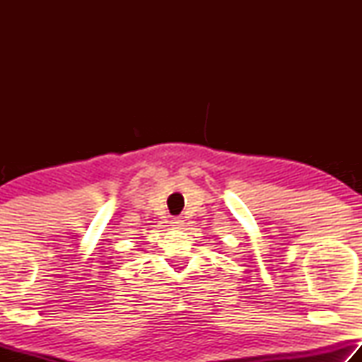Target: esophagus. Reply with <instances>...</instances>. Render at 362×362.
Masks as SVG:
<instances>
[{"instance_id": "34e87169", "label": "esophagus", "mask_w": 362, "mask_h": 362, "mask_svg": "<svg viewBox=\"0 0 362 362\" xmlns=\"http://www.w3.org/2000/svg\"><path fill=\"white\" fill-rule=\"evenodd\" d=\"M170 225L175 226V228H179V226H182V225H183V220H182L180 217H175V218L170 220Z\"/></svg>"}]
</instances>
